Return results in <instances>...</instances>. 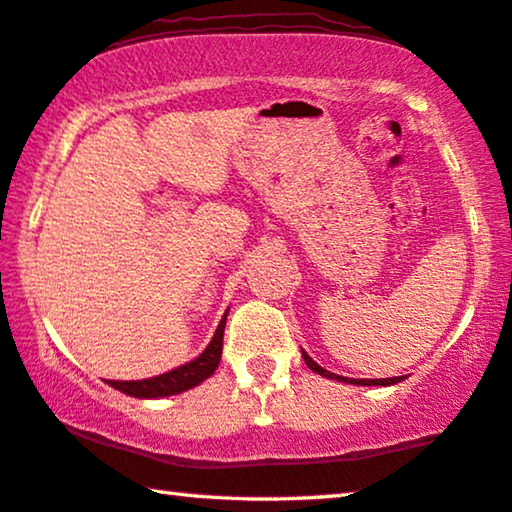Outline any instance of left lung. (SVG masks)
Wrapping results in <instances>:
<instances>
[{
	"instance_id": "obj_1",
	"label": "left lung",
	"mask_w": 512,
	"mask_h": 512,
	"mask_svg": "<svg viewBox=\"0 0 512 512\" xmlns=\"http://www.w3.org/2000/svg\"><path fill=\"white\" fill-rule=\"evenodd\" d=\"M302 357L306 361V366L311 368L313 373H318L322 377H329V380H338V382H348V384H359V387H389V384H396L400 380H405V377H382V380H355V377H343V375H336V373H329L325 368L318 366L316 361H313L306 352L302 350Z\"/></svg>"
}]
</instances>
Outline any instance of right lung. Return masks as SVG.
<instances>
[{"instance_id": "right-lung-1", "label": "right lung", "mask_w": 512, "mask_h": 512, "mask_svg": "<svg viewBox=\"0 0 512 512\" xmlns=\"http://www.w3.org/2000/svg\"><path fill=\"white\" fill-rule=\"evenodd\" d=\"M226 316H229V311L224 313L222 322L217 325V332L208 343V348L203 350L199 357L192 359L190 364L178 366L169 373L148 377V380H130V382L107 380V384L109 387H114L116 391L128 393V396H135V398H164V396H176V393H183L187 389H194L196 384L208 380V377L215 373L219 361H222Z\"/></svg>"}]
</instances>
